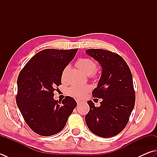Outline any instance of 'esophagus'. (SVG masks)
Here are the masks:
<instances>
[{
	"label": "esophagus",
	"instance_id": "34e87169",
	"mask_svg": "<svg viewBox=\"0 0 157 157\" xmlns=\"http://www.w3.org/2000/svg\"><path fill=\"white\" fill-rule=\"evenodd\" d=\"M76 102H77V104H78V105H79V104H80V103H81V100H77V101H76Z\"/></svg>",
	"mask_w": 157,
	"mask_h": 157
}]
</instances>
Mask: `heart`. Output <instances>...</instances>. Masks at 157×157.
<instances>
[{"instance_id":"1","label":"heart","mask_w":157,"mask_h":157,"mask_svg":"<svg viewBox=\"0 0 157 157\" xmlns=\"http://www.w3.org/2000/svg\"><path fill=\"white\" fill-rule=\"evenodd\" d=\"M76 66H77L78 68L81 70V72L87 75L94 72L96 67V64L95 62L91 59H90L87 58L79 59L76 61ZM90 90V86H88V85H74L68 89L67 93H68L69 95H70L71 96H73L78 99H81L85 95V94L87 93Z\"/></svg>"}]
</instances>
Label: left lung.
<instances>
[{
    "mask_svg": "<svg viewBox=\"0 0 157 157\" xmlns=\"http://www.w3.org/2000/svg\"><path fill=\"white\" fill-rule=\"evenodd\" d=\"M85 52L102 67L92 96L102 99L98 107L88 100L90 111L85 115V122L94 134L101 137H113L125 128L135 106L131 70L124 59L114 52L94 48Z\"/></svg>",
    "mask_w": 157,
    "mask_h": 157,
    "instance_id": "obj_1",
    "label": "left lung"
}]
</instances>
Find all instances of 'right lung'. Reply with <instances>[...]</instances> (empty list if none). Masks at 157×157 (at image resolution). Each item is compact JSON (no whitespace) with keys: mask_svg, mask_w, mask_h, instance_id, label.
I'll return each instance as SVG.
<instances>
[{"mask_svg":"<svg viewBox=\"0 0 157 157\" xmlns=\"http://www.w3.org/2000/svg\"><path fill=\"white\" fill-rule=\"evenodd\" d=\"M78 49H44L25 65L17 78L16 103L33 131L42 136L59 132L77 105L72 97L61 102L54 99L55 87L61 85L64 69Z\"/></svg>","mask_w":157,"mask_h":157,"instance_id":"1","label":"right lung"}]
</instances>
